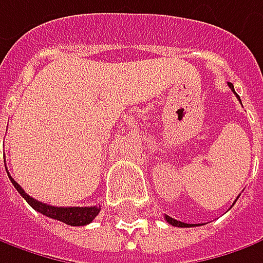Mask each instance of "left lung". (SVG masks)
I'll return each mask as SVG.
<instances>
[{"instance_id":"left-lung-1","label":"left lung","mask_w":263,"mask_h":263,"mask_svg":"<svg viewBox=\"0 0 263 263\" xmlns=\"http://www.w3.org/2000/svg\"><path fill=\"white\" fill-rule=\"evenodd\" d=\"M228 86H230V88L233 89V92H234L235 96H237V92H235V91H234V85H233V84L230 82V84H228ZM237 98L240 100V97H238V96H237ZM165 219H166V221H167V222L171 223L172 227H181V228H185V227H196L194 223L181 222V221H177V219H174V218H171V216H167V215H165Z\"/></svg>"}]
</instances>
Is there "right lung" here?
Wrapping results in <instances>:
<instances>
[{
    "label": "right lung",
    "instance_id": "right-lung-1",
    "mask_svg": "<svg viewBox=\"0 0 263 263\" xmlns=\"http://www.w3.org/2000/svg\"><path fill=\"white\" fill-rule=\"evenodd\" d=\"M8 174V172H7ZM10 177V175H8ZM11 184L14 185V189L20 193V196L28 201L29 204L35 209L36 212H40L42 215L57 219L60 222L72 225V227H82V225H88L89 222H92V219L100 213V206H88V208H57V206H51L47 203H42L38 200L32 199L28 193H25V190L18 185L17 182L10 177Z\"/></svg>",
    "mask_w": 263,
    "mask_h": 263
}]
</instances>
